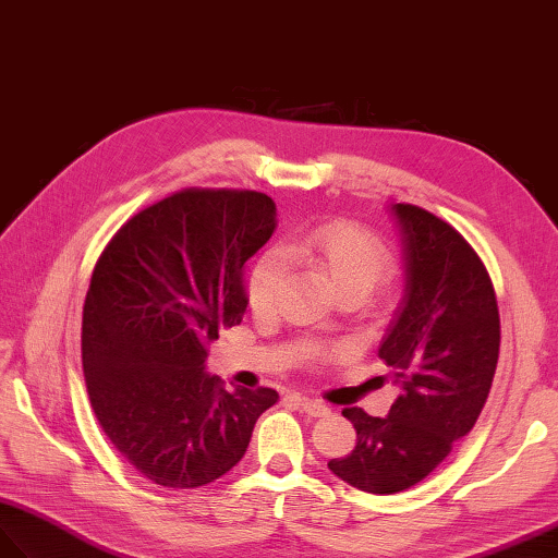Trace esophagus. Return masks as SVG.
Here are the masks:
<instances>
[{"instance_id": "1", "label": "esophagus", "mask_w": 558, "mask_h": 558, "mask_svg": "<svg viewBox=\"0 0 558 558\" xmlns=\"http://www.w3.org/2000/svg\"><path fill=\"white\" fill-rule=\"evenodd\" d=\"M291 399L300 405V411H305L312 417H324V415L330 413L328 405L319 399H307V397H291Z\"/></svg>"}]
</instances>
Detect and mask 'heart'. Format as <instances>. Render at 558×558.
<instances>
[{
	"label": "heart",
	"mask_w": 558,
	"mask_h": 558,
	"mask_svg": "<svg viewBox=\"0 0 558 558\" xmlns=\"http://www.w3.org/2000/svg\"><path fill=\"white\" fill-rule=\"evenodd\" d=\"M283 255L324 269L340 295L361 293L366 298L391 272V255L378 236L344 220L316 225L283 242L281 251L269 248L253 263L246 295L255 314L275 312L279 303L286 279Z\"/></svg>",
	"instance_id": "1"
}]
</instances>
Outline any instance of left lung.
<instances>
[{
	"instance_id": "left-lung-1",
	"label": "left lung",
	"mask_w": 558,
	"mask_h": 558,
	"mask_svg": "<svg viewBox=\"0 0 558 558\" xmlns=\"http://www.w3.org/2000/svg\"><path fill=\"white\" fill-rule=\"evenodd\" d=\"M405 295L380 344L401 395L389 415L342 409L356 429L350 456L328 462L344 484L375 495L420 484L472 432L500 354V312L486 265L466 239L413 204H391Z\"/></svg>"
}]
</instances>
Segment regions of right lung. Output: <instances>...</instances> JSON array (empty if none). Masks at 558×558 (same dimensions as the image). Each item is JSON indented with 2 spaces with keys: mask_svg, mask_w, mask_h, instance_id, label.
<instances>
[{
  "mask_svg": "<svg viewBox=\"0 0 558 558\" xmlns=\"http://www.w3.org/2000/svg\"><path fill=\"white\" fill-rule=\"evenodd\" d=\"M277 228L253 190H180L129 218L84 300L82 364L92 409L135 472L199 488L244 458L279 395L228 391L206 373L210 342L242 324L244 265Z\"/></svg>",
  "mask_w": 558,
  "mask_h": 558,
  "instance_id": "right-lung-1",
  "label": "right lung"
}]
</instances>
